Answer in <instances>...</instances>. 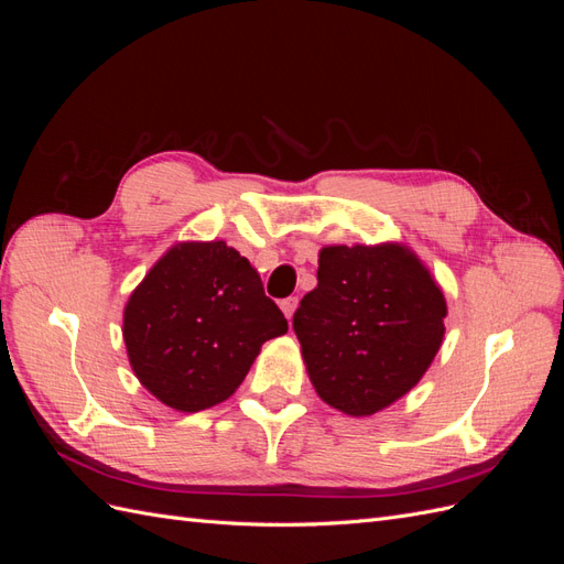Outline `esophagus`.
Listing matches in <instances>:
<instances>
[{
    "mask_svg": "<svg viewBox=\"0 0 564 564\" xmlns=\"http://www.w3.org/2000/svg\"><path fill=\"white\" fill-rule=\"evenodd\" d=\"M296 305H299V299H296V296H289V299H282V301H280V308H282V313L286 315V319L294 317Z\"/></svg>",
    "mask_w": 564,
    "mask_h": 564,
    "instance_id": "obj_1",
    "label": "esophagus"
}]
</instances>
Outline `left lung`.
I'll use <instances>...</instances> for the list:
<instances>
[{
  "label": "left lung",
  "instance_id": "8db88e82",
  "mask_svg": "<svg viewBox=\"0 0 564 564\" xmlns=\"http://www.w3.org/2000/svg\"><path fill=\"white\" fill-rule=\"evenodd\" d=\"M447 303L400 245L327 247L317 286L301 299L294 332L317 395L369 416L412 390L445 336Z\"/></svg>",
  "mask_w": 564,
  "mask_h": 564
}]
</instances>
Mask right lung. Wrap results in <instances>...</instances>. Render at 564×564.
I'll list each match as a JSON object with an SVG mask.
<instances>
[{"label": "right lung", "instance_id": "1", "mask_svg": "<svg viewBox=\"0 0 564 564\" xmlns=\"http://www.w3.org/2000/svg\"><path fill=\"white\" fill-rule=\"evenodd\" d=\"M286 329L259 272L226 242L172 247L124 308L135 377L178 412L228 400L265 340Z\"/></svg>", "mask_w": 564, "mask_h": 564}]
</instances>
